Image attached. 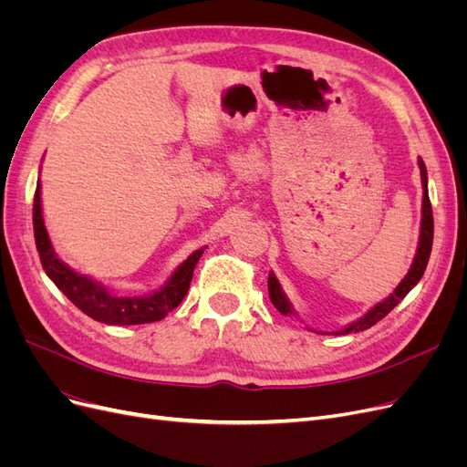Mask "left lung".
I'll list each match as a JSON object with an SVG mask.
<instances>
[{"label": "left lung", "instance_id": "obj_1", "mask_svg": "<svg viewBox=\"0 0 467 467\" xmlns=\"http://www.w3.org/2000/svg\"><path fill=\"white\" fill-rule=\"evenodd\" d=\"M419 167H420V181H422V189H425V194H422V222H420V239H419V249H417V257L413 261V266L409 268L407 276L401 280V285L395 288V292L386 298L384 302H379L378 306H374L368 314L364 317H360L358 321H355L348 327H345L343 331H338V335H347V333H358L364 329H370L372 325H376L379 319H384L391 309L398 306L405 296L411 292V288L420 280L422 273H425L429 257H431V249H432V235H434V220H432V206H431V199H429V191H427V169L422 160H419ZM268 298H271L273 306L278 309L280 314H290V304L286 300L285 292L280 290L278 280L275 278V275H268Z\"/></svg>", "mask_w": 467, "mask_h": 467}]
</instances>
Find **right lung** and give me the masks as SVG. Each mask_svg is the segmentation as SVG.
<instances>
[{
  "label": "right lung",
  "mask_w": 467,
  "mask_h": 467,
  "mask_svg": "<svg viewBox=\"0 0 467 467\" xmlns=\"http://www.w3.org/2000/svg\"><path fill=\"white\" fill-rule=\"evenodd\" d=\"M33 228L38 257L50 280L66 294V298L69 302L81 309L83 314L93 317L95 321L109 325H140L163 319L171 309H175L182 302V298H185V294L191 286L194 266L202 255V249L194 251L192 255L177 268L171 280H169L160 292L144 296V298H119V296L110 294L107 288L97 285L91 278L78 275L56 257L45 228V222H42L40 185L36 187L33 202Z\"/></svg>",
  "instance_id": "1"
}]
</instances>
